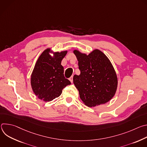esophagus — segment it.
<instances>
[{"label": "esophagus", "mask_w": 147, "mask_h": 147, "mask_svg": "<svg viewBox=\"0 0 147 147\" xmlns=\"http://www.w3.org/2000/svg\"><path fill=\"white\" fill-rule=\"evenodd\" d=\"M69 80L70 81V82H71V83L73 82V76L70 77V78H69Z\"/></svg>", "instance_id": "esophagus-1"}]
</instances>
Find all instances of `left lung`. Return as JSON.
Instances as JSON below:
<instances>
[{"label":"left lung","mask_w":147,"mask_h":147,"mask_svg":"<svg viewBox=\"0 0 147 147\" xmlns=\"http://www.w3.org/2000/svg\"><path fill=\"white\" fill-rule=\"evenodd\" d=\"M78 61L80 74L74 75L73 83L80 98L88 107L109 102L116 94L118 80L115 70L109 58L95 49L88 55L73 51Z\"/></svg>","instance_id":"left-lung-1"}]
</instances>
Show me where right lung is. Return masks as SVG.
I'll return each mask as SVG.
<instances>
[{
    "instance_id": "right-lung-1",
    "label": "right lung",
    "mask_w": 147,
    "mask_h": 147,
    "mask_svg": "<svg viewBox=\"0 0 147 147\" xmlns=\"http://www.w3.org/2000/svg\"><path fill=\"white\" fill-rule=\"evenodd\" d=\"M67 51L55 52L48 48L39 56L31 76V86L35 95L45 102L59 97L62 90L71 84L64 76L61 65Z\"/></svg>"
}]
</instances>
